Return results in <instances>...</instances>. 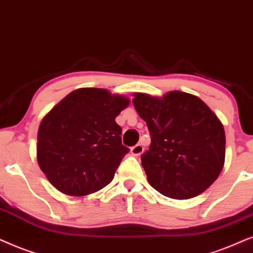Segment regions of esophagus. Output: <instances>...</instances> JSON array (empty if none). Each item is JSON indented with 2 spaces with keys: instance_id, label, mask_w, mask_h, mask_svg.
<instances>
[{
  "instance_id": "obj_1",
  "label": "esophagus",
  "mask_w": 253,
  "mask_h": 253,
  "mask_svg": "<svg viewBox=\"0 0 253 253\" xmlns=\"http://www.w3.org/2000/svg\"><path fill=\"white\" fill-rule=\"evenodd\" d=\"M143 149L144 148L142 144H136V146L130 148V153H132L134 156H140V155L143 153Z\"/></svg>"
}]
</instances>
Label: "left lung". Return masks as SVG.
Here are the masks:
<instances>
[{
    "label": "left lung",
    "instance_id": "obj_1",
    "mask_svg": "<svg viewBox=\"0 0 253 253\" xmlns=\"http://www.w3.org/2000/svg\"><path fill=\"white\" fill-rule=\"evenodd\" d=\"M133 105L150 133L141 163L151 186L173 199L206 191L221 173L225 156L224 129L213 111L181 91L162 98L134 93Z\"/></svg>",
    "mask_w": 253,
    "mask_h": 253
}]
</instances>
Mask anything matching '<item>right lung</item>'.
Returning <instances> with one entry per match:
<instances>
[{
    "instance_id": "add662e5",
    "label": "right lung",
    "mask_w": 253,
    "mask_h": 253,
    "mask_svg": "<svg viewBox=\"0 0 253 253\" xmlns=\"http://www.w3.org/2000/svg\"><path fill=\"white\" fill-rule=\"evenodd\" d=\"M129 99L105 89L82 87L67 95L43 117L37 160L56 190L86 195L112 181L129 149L121 143L116 118Z\"/></svg>"
}]
</instances>
